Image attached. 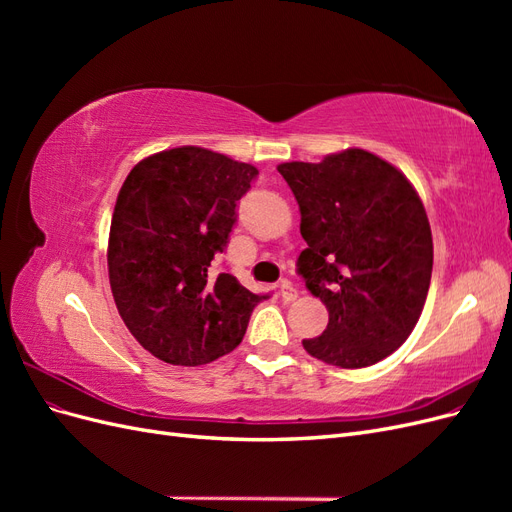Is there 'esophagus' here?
Instances as JSON below:
<instances>
[{
    "instance_id": "esophagus-1",
    "label": "esophagus",
    "mask_w": 512,
    "mask_h": 512,
    "mask_svg": "<svg viewBox=\"0 0 512 512\" xmlns=\"http://www.w3.org/2000/svg\"><path fill=\"white\" fill-rule=\"evenodd\" d=\"M280 297H282L284 301H294V299L299 297V292H297V288L292 286V282L284 280V282L280 284Z\"/></svg>"
}]
</instances>
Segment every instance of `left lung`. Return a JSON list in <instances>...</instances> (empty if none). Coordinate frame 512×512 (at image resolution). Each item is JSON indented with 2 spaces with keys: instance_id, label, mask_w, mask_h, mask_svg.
<instances>
[{
  "instance_id": "1",
  "label": "left lung",
  "mask_w": 512,
  "mask_h": 512,
  "mask_svg": "<svg viewBox=\"0 0 512 512\" xmlns=\"http://www.w3.org/2000/svg\"><path fill=\"white\" fill-rule=\"evenodd\" d=\"M307 243L297 273L329 309L316 359L359 369L386 359L421 318L433 267L425 207L404 173L365 149L277 166Z\"/></svg>"
}]
</instances>
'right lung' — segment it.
Returning a JSON list of instances; mask_svg holds the SVG:
<instances>
[{
    "label": "right lung",
    "mask_w": 512,
    "mask_h": 512,
    "mask_svg": "<svg viewBox=\"0 0 512 512\" xmlns=\"http://www.w3.org/2000/svg\"><path fill=\"white\" fill-rule=\"evenodd\" d=\"M258 170L203 147L138 162L123 181L108 237V280L119 316L160 361L196 367L235 350L267 294L235 275H209L226 250L237 205Z\"/></svg>",
    "instance_id": "right-lung-1"
}]
</instances>
